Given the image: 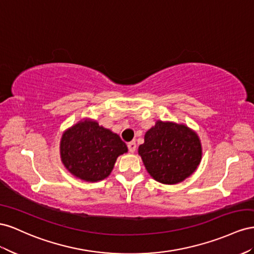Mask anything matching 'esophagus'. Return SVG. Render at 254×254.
<instances>
[{"label": "esophagus", "mask_w": 254, "mask_h": 254, "mask_svg": "<svg viewBox=\"0 0 254 254\" xmlns=\"http://www.w3.org/2000/svg\"><path fill=\"white\" fill-rule=\"evenodd\" d=\"M127 148H128V150H129V152H131V153H134V152L136 151V142L135 141L128 142L127 143Z\"/></svg>", "instance_id": "esophagus-1"}]
</instances>
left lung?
<instances>
[{"label": "left lung", "instance_id": "8db88e82", "mask_svg": "<svg viewBox=\"0 0 254 254\" xmlns=\"http://www.w3.org/2000/svg\"><path fill=\"white\" fill-rule=\"evenodd\" d=\"M149 175L163 184L183 182L197 170L202 158L198 134L183 123L157 120L138 148Z\"/></svg>", "mask_w": 254, "mask_h": 254}]
</instances>
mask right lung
<instances>
[{
    "label": "right lung",
    "instance_id": "add662e5",
    "mask_svg": "<svg viewBox=\"0 0 254 254\" xmlns=\"http://www.w3.org/2000/svg\"><path fill=\"white\" fill-rule=\"evenodd\" d=\"M127 152L118 134L84 118L62 135V163L75 178L85 182H99L111 175L118 156Z\"/></svg>",
    "mask_w": 254,
    "mask_h": 254
}]
</instances>
